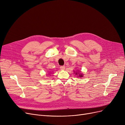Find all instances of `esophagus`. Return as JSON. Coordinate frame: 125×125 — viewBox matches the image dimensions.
Returning a JSON list of instances; mask_svg holds the SVG:
<instances>
[{"label":"esophagus","mask_w":125,"mask_h":125,"mask_svg":"<svg viewBox=\"0 0 125 125\" xmlns=\"http://www.w3.org/2000/svg\"><path fill=\"white\" fill-rule=\"evenodd\" d=\"M60 69L61 70H64L65 69V66H60Z\"/></svg>","instance_id":"esophagus-1"}]
</instances>
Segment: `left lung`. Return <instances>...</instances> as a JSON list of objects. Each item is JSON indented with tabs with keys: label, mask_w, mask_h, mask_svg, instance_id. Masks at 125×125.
I'll return each instance as SVG.
<instances>
[{
	"label": "left lung",
	"mask_w": 125,
	"mask_h": 125,
	"mask_svg": "<svg viewBox=\"0 0 125 125\" xmlns=\"http://www.w3.org/2000/svg\"><path fill=\"white\" fill-rule=\"evenodd\" d=\"M77 71H78V72H76V73H75L76 75L77 74V73H78V72H80V71H79V70H78H78H77ZM78 77H83V74H82V73H79V75H78Z\"/></svg>",
	"instance_id": "1"
}]
</instances>
